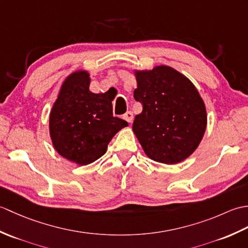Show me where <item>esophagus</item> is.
<instances>
[{
  "mask_svg": "<svg viewBox=\"0 0 248 248\" xmlns=\"http://www.w3.org/2000/svg\"><path fill=\"white\" fill-rule=\"evenodd\" d=\"M123 118L124 120H127L129 124H131V123H132V120H133V113L130 112V110H129V112H127V113L123 115Z\"/></svg>",
  "mask_w": 248,
  "mask_h": 248,
  "instance_id": "obj_1",
  "label": "esophagus"
}]
</instances>
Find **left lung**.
Listing matches in <instances>:
<instances>
[{"instance_id":"left-lung-1","label":"left lung","mask_w":248,"mask_h":248,"mask_svg":"<svg viewBox=\"0 0 248 248\" xmlns=\"http://www.w3.org/2000/svg\"><path fill=\"white\" fill-rule=\"evenodd\" d=\"M134 99L143 105L133 132L151 160L176 164L197 148L207 127V112L193 83L168 66L136 71Z\"/></svg>"}]
</instances>
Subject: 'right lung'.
I'll return each mask as SVG.
<instances>
[{"mask_svg":"<svg viewBox=\"0 0 248 248\" xmlns=\"http://www.w3.org/2000/svg\"><path fill=\"white\" fill-rule=\"evenodd\" d=\"M86 71L73 72L62 83L50 114V135L55 150L65 159L87 165L101 157L108 145L128 123L113 116L108 93L89 91Z\"/></svg>","mask_w":248,"mask_h":248,"instance_id":"obj_1","label":"right lung"}]
</instances>
